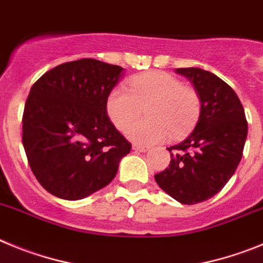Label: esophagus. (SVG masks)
<instances>
[{
  "mask_svg": "<svg viewBox=\"0 0 263 263\" xmlns=\"http://www.w3.org/2000/svg\"><path fill=\"white\" fill-rule=\"evenodd\" d=\"M132 149L136 151V152H148L149 146H143V145H137V144H134L132 145Z\"/></svg>",
  "mask_w": 263,
  "mask_h": 263,
  "instance_id": "esophagus-1",
  "label": "esophagus"
}]
</instances>
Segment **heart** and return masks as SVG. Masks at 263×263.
Wrapping results in <instances>:
<instances>
[{"label": "heart", "mask_w": 263, "mask_h": 263, "mask_svg": "<svg viewBox=\"0 0 263 263\" xmlns=\"http://www.w3.org/2000/svg\"><path fill=\"white\" fill-rule=\"evenodd\" d=\"M199 108L196 91L165 72L136 76L128 89L114 87L106 102L108 118L119 131H126L146 110L147 120L127 131L132 141L144 145L164 141L170 132L174 136L186 132L195 123Z\"/></svg>", "instance_id": "heart-1"}]
</instances>
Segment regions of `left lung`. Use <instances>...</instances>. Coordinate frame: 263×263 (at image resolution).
Segmentation results:
<instances>
[{"instance_id": "left-lung-1", "label": "left lung", "mask_w": 263, "mask_h": 263, "mask_svg": "<svg viewBox=\"0 0 263 263\" xmlns=\"http://www.w3.org/2000/svg\"><path fill=\"white\" fill-rule=\"evenodd\" d=\"M200 99V115L183 141L167 148L169 167L156 174L157 184L182 204L210 199L226 186L242 157L248 135L245 111L235 90L214 73L178 68Z\"/></svg>"}]
</instances>
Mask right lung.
Returning <instances> with one entry per match:
<instances>
[{"label": "right lung", "mask_w": 263, "mask_h": 263, "mask_svg": "<svg viewBox=\"0 0 263 263\" xmlns=\"http://www.w3.org/2000/svg\"><path fill=\"white\" fill-rule=\"evenodd\" d=\"M123 68L96 59L58 65L32 85L22 143L39 183L79 200L107 186L131 144L107 117L106 102Z\"/></svg>", "instance_id": "right-lung-1"}]
</instances>
